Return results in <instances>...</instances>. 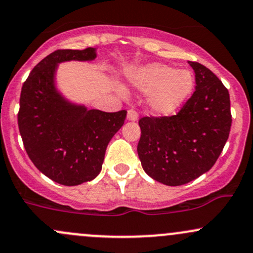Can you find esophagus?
I'll use <instances>...</instances> for the list:
<instances>
[{"mask_svg": "<svg viewBox=\"0 0 253 253\" xmlns=\"http://www.w3.org/2000/svg\"><path fill=\"white\" fill-rule=\"evenodd\" d=\"M127 120H128V121H137L138 120L137 111L133 110V109H129V110L127 111Z\"/></svg>", "mask_w": 253, "mask_h": 253, "instance_id": "obj_1", "label": "esophagus"}]
</instances>
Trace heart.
Returning <instances> with one entry per match:
<instances>
[{"instance_id": "b5f03b06", "label": "heart", "mask_w": 253, "mask_h": 253, "mask_svg": "<svg viewBox=\"0 0 253 253\" xmlns=\"http://www.w3.org/2000/svg\"><path fill=\"white\" fill-rule=\"evenodd\" d=\"M129 80L139 91L154 92L150 98V108L159 115L174 113L189 97L194 87L190 71L177 70L165 64H151L132 71Z\"/></svg>"}]
</instances>
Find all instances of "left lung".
<instances>
[{
    "label": "left lung",
    "mask_w": 253,
    "mask_h": 253,
    "mask_svg": "<svg viewBox=\"0 0 253 253\" xmlns=\"http://www.w3.org/2000/svg\"><path fill=\"white\" fill-rule=\"evenodd\" d=\"M195 92L173 116L142 118L137 151L145 173L177 187L206 173L222 153L232 126L229 92L203 64L189 62Z\"/></svg>",
    "instance_id": "8db88e82"
}]
</instances>
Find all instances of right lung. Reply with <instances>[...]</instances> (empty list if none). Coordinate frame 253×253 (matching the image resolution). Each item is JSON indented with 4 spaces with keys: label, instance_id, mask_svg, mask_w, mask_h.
<instances>
[{
    "label": "right lung",
    "instance_id": "right-lung-1",
    "mask_svg": "<svg viewBox=\"0 0 253 253\" xmlns=\"http://www.w3.org/2000/svg\"><path fill=\"white\" fill-rule=\"evenodd\" d=\"M97 49H58L42 59L24 82L18 126L29 158L59 184H82L102 169L105 150L126 110L105 113L66 99L55 86L58 64L91 62Z\"/></svg>",
    "mask_w": 253,
    "mask_h": 253
}]
</instances>
